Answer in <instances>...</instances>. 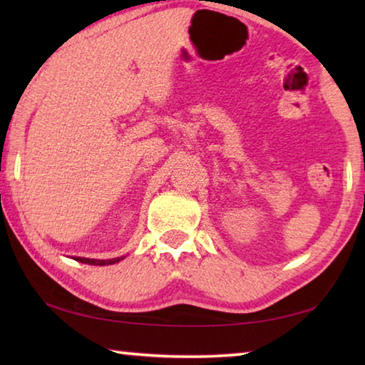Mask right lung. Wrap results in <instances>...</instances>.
I'll return each instance as SVG.
<instances>
[{"label": "right lung", "mask_w": 365, "mask_h": 365, "mask_svg": "<svg viewBox=\"0 0 365 365\" xmlns=\"http://www.w3.org/2000/svg\"><path fill=\"white\" fill-rule=\"evenodd\" d=\"M122 257H113V259H90V257H80V256H72L73 261H78L82 264H88V265H110V264H115V262H120Z\"/></svg>", "instance_id": "right-lung-1"}]
</instances>
